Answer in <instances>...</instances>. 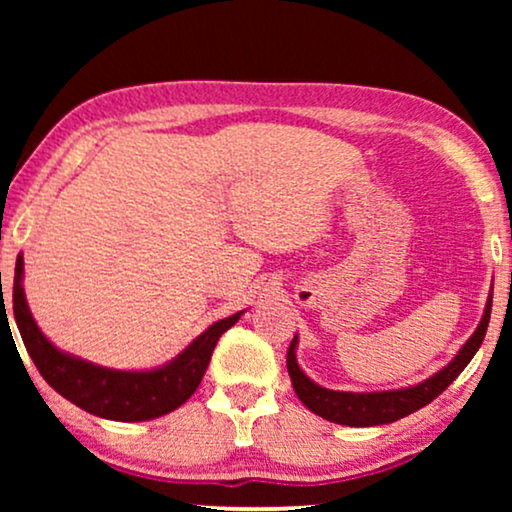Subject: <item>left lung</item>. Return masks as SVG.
Masks as SVG:
<instances>
[{"mask_svg": "<svg viewBox=\"0 0 512 512\" xmlns=\"http://www.w3.org/2000/svg\"><path fill=\"white\" fill-rule=\"evenodd\" d=\"M489 314H492V293H489L485 314L482 321L475 328V333L468 338V342L461 347V352L447 363V366L422 384H415L410 389H396V391H377V394H349V391H333L314 384L303 370L298 368L296 361V342L291 340L289 352H286V368H289L293 389L300 401L310 408L314 415L328 419V422L345 424V426H377V424H391L398 419L412 415L424 405H429L433 398H438L450 384L457 380L461 370L468 366L478 352L482 340H485Z\"/></svg>", "mask_w": 512, "mask_h": 512, "instance_id": "8db88e82", "label": "left lung"}]
</instances>
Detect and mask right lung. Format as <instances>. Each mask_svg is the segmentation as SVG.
Listing matches in <instances>:
<instances>
[{
    "label": "right lung",
    "mask_w": 512,
    "mask_h": 512,
    "mask_svg": "<svg viewBox=\"0 0 512 512\" xmlns=\"http://www.w3.org/2000/svg\"><path fill=\"white\" fill-rule=\"evenodd\" d=\"M20 279H23V256H18L16 279H13V317L27 354L41 377L81 410L116 422H146L186 403L205 375L216 342L242 314L237 312L233 317L216 321L167 366L149 373H125V370L93 366L53 347L34 324Z\"/></svg>",
    "instance_id": "add662e5"
}]
</instances>
